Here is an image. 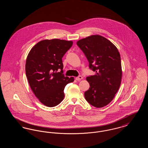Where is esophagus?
I'll return each instance as SVG.
<instances>
[{
  "label": "esophagus",
  "mask_w": 148,
  "mask_h": 148,
  "mask_svg": "<svg viewBox=\"0 0 148 148\" xmlns=\"http://www.w3.org/2000/svg\"><path fill=\"white\" fill-rule=\"evenodd\" d=\"M82 79H83V77L81 76V75H79L77 77H75V79H76L77 80V81L80 80H82Z\"/></svg>",
  "instance_id": "esophagus-1"
}]
</instances>
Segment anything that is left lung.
Segmentation results:
<instances>
[{
  "label": "left lung",
  "mask_w": 148,
  "mask_h": 148,
  "mask_svg": "<svg viewBox=\"0 0 148 148\" xmlns=\"http://www.w3.org/2000/svg\"><path fill=\"white\" fill-rule=\"evenodd\" d=\"M77 46L89 62L90 69L95 72L86 77L90 84L85 98L92 106L102 108L113 100L119 89L122 76L121 59L116 47L106 38L92 35L79 40Z\"/></svg>",
  "instance_id": "left-lung-1"
}]
</instances>
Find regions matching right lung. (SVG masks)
<instances>
[{"label": "right lung", "mask_w": 148, "mask_h": 148, "mask_svg": "<svg viewBox=\"0 0 148 148\" xmlns=\"http://www.w3.org/2000/svg\"><path fill=\"white\" fill-rule=\"evenodd\" d=\"M73 42L54 39L43 40L30 50L25 64L29 84L37 98L44 105L54 107L64 98L66 84L74 77H65L62 58Z\"/></svg>", "instance_id": "add662e5"}]
</instances>
